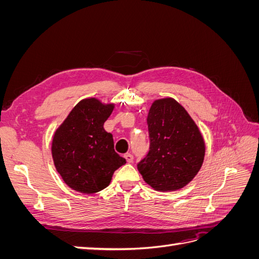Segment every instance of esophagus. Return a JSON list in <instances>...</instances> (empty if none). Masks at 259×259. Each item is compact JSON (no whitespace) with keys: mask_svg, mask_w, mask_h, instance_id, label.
<instances>
[{"mask_svg":"<svg viewBox=\"0 0 259 259\" xmlns=\"http://www.w3.org/2000/svg\"><path fill=\"white\" fill-rule=\"evenodd\" d=\"M124 158L126 159V161H127L128 163H132L133 161H134V156H133V154H131V153H126V154H125Z\"/></svg>","mask_w":259,"mask_h":259,"instance_id":"1","label":"esophagus"}]
</instances>
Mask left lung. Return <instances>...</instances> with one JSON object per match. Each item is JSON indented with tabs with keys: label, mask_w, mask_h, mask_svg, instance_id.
<instances>
[{
	"label": "left lung",
	"mask_w": 259,
	"mask_h": 259,
	"mask_svg": "<svg viewBox=\"0 0 259 259\" xmlns=\"http://www.w3.org/2000/svg\"><path fill=\"white\" fill-rule=\"evenodd\" d=\"M150 150L137 165L145 182L156 191H174L199 173L205 143L190 114L170 97L154 100L147 116Z\"/></svg>",
	"instance_id": "8db88e82"
}]
</instances>
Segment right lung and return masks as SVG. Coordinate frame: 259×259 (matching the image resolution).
I'll list each match as a JSON object with an SVG mask.
<instances>
[{
  "label": "right lung",
  "mask_w": 259,
  "mask_h": 259,
  "mask_svg": "<svg viewBox=\"0 0 259 259\" xmlns=\"http://www.w3.org/2000/svg\"><path fill=\"white\" fill-rule=\"evenodd\" d=\"M113 109L114 104L95 97L82 99L54 133L55 167L77 192L93 194L105 189L114 171L126 163L114 151L112 134L104 128Z\"/></svg>",
  "instance_id": "1"
}]
</instances>
